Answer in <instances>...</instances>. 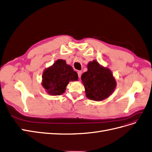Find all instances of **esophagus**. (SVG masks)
<instances>
[{"label": "esophagus", "mask_w": 152, "mask_h": 152, "mask_svg": "<svg viewBox=\"0 0 152 152\" xmlns=\"http://www.w3.org/2000/svg\"><path fill=\"white\" fill-rule=\"evenodd\" d=\"M78 76H79V79H80L81 77V75H82V72L81 71H78Z\"/></svg>", "instance_id": "esophagus-1"}]
</instances>
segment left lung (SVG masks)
Here are the masks:
<instances>
[{"instance_id":"8db88e82","label":"left lung","mask_w":152,"mask_h":152,"mask_svg":"<svg viewBox=\"0 0 152 152\" xmlns=\"http://www.w3.org/2000/svg\"><path fill=\"white\" fill-rule=\"evenodd\" d=\"M87 98L93 101H102L109 97L116 86V81L108 68L93 61L87 65V71L81 77Z\"/></svg>"}]
</instances>
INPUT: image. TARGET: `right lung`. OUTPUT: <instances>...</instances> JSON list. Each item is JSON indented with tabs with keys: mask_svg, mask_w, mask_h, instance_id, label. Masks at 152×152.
<instances>
[{
	"mask_svg": "<svg viewBox=\"0 0 152 152\" xmlns=\"http://www.w3.org/2000/svg\"><path fill=\"white\" fill-rule=\"evenodd\" d=\"M77 73L66 61L58 59L52 66L45 69L42 76V86L50 95H60L66 90L70 80L78 79Z\"/></svg>",
	"mask_w": 152,
	"mask_h": 152,
	"instance_id": "obj_1",
	"label": "right lung"
}]
</instances>
